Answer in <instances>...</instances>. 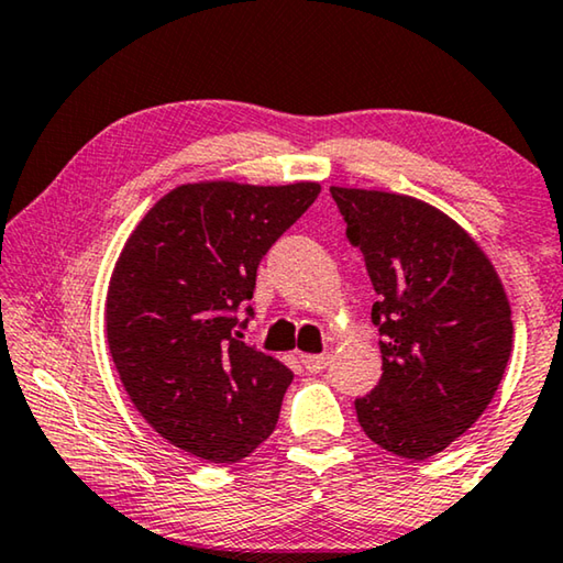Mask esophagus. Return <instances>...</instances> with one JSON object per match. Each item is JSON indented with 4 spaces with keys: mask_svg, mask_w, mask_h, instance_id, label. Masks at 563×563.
<instances>
[{
    "mask_svg": "<svg viewBox=\"0 0 563 563\" xmlns=\"http://www.w3.org/2000/svg\"><path fill=\"white\" fill-rule=\"evenodd\" d=\"M300 364L306 366V372L318 374L329 366V354H303L300 356Z\"/></svg>",
    "mask_w": 563,
    "mask_h": 563,
    "instance_id": "esophagus-1",
    "label": "esophagus"
}]
</instances>
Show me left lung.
<instances>
[{"instance_id": "left-lung-1", "label": "left lung", "mask_w": 563, "mask_h": 563, "mask_svg": "<svg viewBox=\"0 0 563 563\" xmlns=\"http://www.w3.org/2000/svg\"><path fill=\"white\" fill-rule=\"evenodd\" d=\"M346 238L376 290L382 379L358 397L366 438L391 455H438L490 405L514 346L496 267L475 240L424 201L331 187Z\"/></svg>"}]
</instances>
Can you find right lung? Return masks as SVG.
I'll list each match as a JSON object with an SVG mask.
<instances>
[{
	"label": "right lung",
	"instance_id": "1",
	"mask_svg": "<svg viewBox=\"0 0 563 563\" xmlns=\"http://www.w3.org/2000/svg\"><path fill=\"white\" fill-rule=\"evenodd\" d=\"M316 181L184 184L131 232L106 298L113 364L141 417L189 455L238 463L278 424L292 372L242 341L257 265Z\"/></svg>",
	"mask_w": 563,
	"mask_h": 563
}]
</instances>
